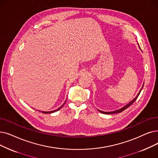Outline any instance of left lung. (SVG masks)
Segmentation results:
<instances>
[{
	"label": "left lung",
	"instance_id": "obj_1",
	"mask_svg": "<svg viewBox=\"0 0 158 158\" xmlns=\"http://www.w3.org/2000/svg\"><path fill=\"white\" fill-rule=\"evenodd\" d=\"M141 90H142V88L141 89V90L139 91V92L138 93V94L137 95V96L135 97V98H134L131 102H130L128 104V105H127L126 106H125L123 108H121V109H119V110H116V111H114V112H102V111H100V110H99L100 112H101V113H102V114H117V113H120V112H122L123 111H124L125 110H126L127 108H128L130 105H132L133 103H134V102H135V101L137 99V98H138V96H139V94H140V92H141Z\"/></svg>",
	"mask_w": 158,
	"mask_h": 158
}]
</instances>
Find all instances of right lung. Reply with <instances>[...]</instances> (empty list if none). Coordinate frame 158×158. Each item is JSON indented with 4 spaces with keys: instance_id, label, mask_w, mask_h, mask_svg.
<instances>
[{
    "instance_id": "right-lung-1",
    "label": "right lung",
    "mask_w": 158,
    "mask_h": 158,
    "mask_svg": "<svg viewBox=\"0 0 158 158\" xmlns=\"http://www.w3.org/2000/svg\"><path fill=\"white\" fill-rule=\"evenodd\" d=\"M65 103V102H64ZM63 105H62L60 107H59L58 109H57V110H53V111H50V112H42L43 114H51V113H53V112H56V111H58L59 110H60L61 108H62L63 106Z\"/></svg>"
}]
</instances>
